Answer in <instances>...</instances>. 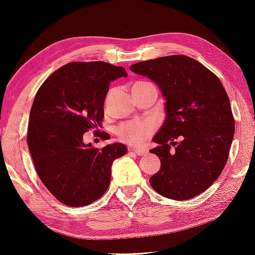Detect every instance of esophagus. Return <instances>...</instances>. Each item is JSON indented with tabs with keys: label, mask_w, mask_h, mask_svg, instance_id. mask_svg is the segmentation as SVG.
<instances>
[{
	"label": "esophagus",
	"mask_w": 255,
	"mask_h": 255,
	"mask_svg": "<svg viewBox=\"0 0 255 255\" xmlns=\"http://www.w3.org/2000/svg\"><path fill=\"white\" fill-rule=\"evenodd\" d=\"M128 151L135 153V155H137V156H142L148 152L145 149H135V148H128Z\"/></svg>",
	"instance_id": "34e87169"
}]
</instances>
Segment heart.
I'll list each match as a JSON object with an SVG mask.
<instances>
[{
  "label": "heart",
  "mask_w": 255,
  "mask_h": 255,
  "mask_svg": "<svg viewBox=\"0 0 255 255\" xmlns=\"http://www.w3.org/2000/svg\"><path fill=\"white\" fill-rule=\"evenodd\" d=\"M150 85L149 82H136L133 87ZM155 131V125L149 120H134L124 122L116 128L115 133L121 140L132 145L142 144Z\"/></svg>",
  "instance_id": "heart-1"
}]
</instances>
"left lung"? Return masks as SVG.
Masks as SVG:
<instances>
[{"instance_id": "left-lung-1", "label": "left lung", "mask_w": 255, "mask_h": 255, "mask_svg": "<svg viewBox=\"0 0 255 255\" xmlns=\"http://www.w3.org/2000/svg\"><path fill=\"white\" fill-rule=\"evenodd\" d=\"M157 83L166 119L150 150L160 169L150 177L157 193L189 200L210 187L226 165L235 132L228 95L215 73L194 58L170 55L130 66Z\"/></svg>"}]
</instances>
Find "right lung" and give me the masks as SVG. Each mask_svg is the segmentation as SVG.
<instances>
[{"instance_id":"right-lung-1","label":"right lung","mask_w":255,"mask_h":255,"mask_svg":"<svg viewBox=\"0 0 255 255\" xmlns=\"http://www.w3.org/2000/svg\"><path fill=\"white\" fill-rule=\"evenodd\" d=\"M127 76L122 66L106 62H71L37 91L29 116L28 148L40 181L65 206L85 207L103 197L113 161L127 153L122 143L99 149L82 139L102 125L111 81Z\"/></svg>"}]
</instances>
